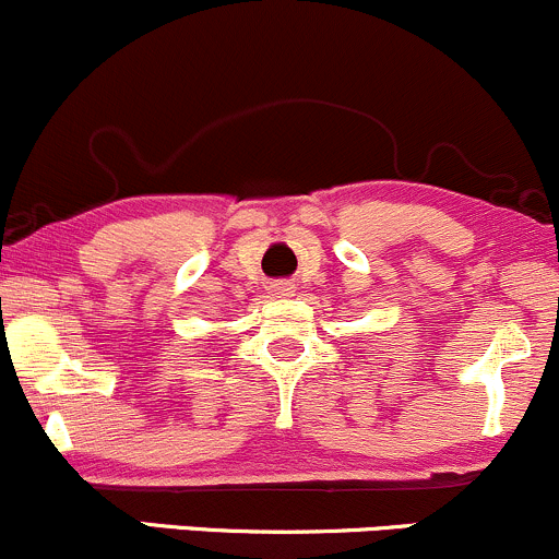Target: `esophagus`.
Listing matches in <instances>:
<instances>
[{"instance_id": "esophagus-1", "label": "esophagus", "mask_w": 559, "mask_h": 559, "mask_svg": "<svg viewBox=\"0 0 559 559\" xmlns=\"http://www.w3.org/2000/svg\"><path fill=\"white\" fill-rule=\"evenodd\" d=\"M272 293H274V296H290L293 285H290V282H274Z\"/></svg>"}]
</instances>
